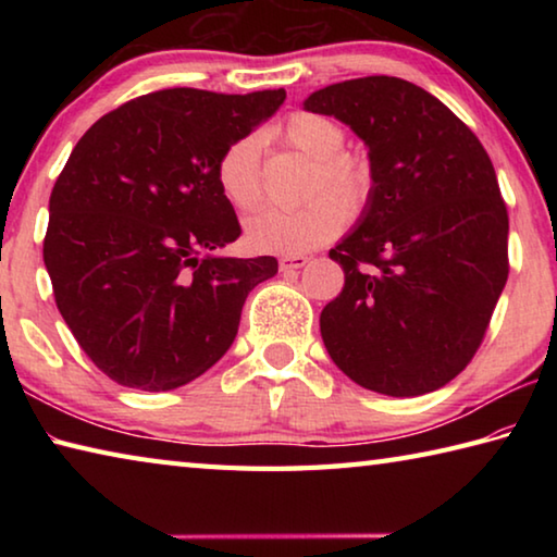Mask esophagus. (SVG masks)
Segmentation results:
<instances>
[{"label":"esophagus","instance_id":"34e87169","mask_svg":"<svg viewBox=\"0 0 557 557\" xmlns=\"http://www.w3.org/2000/svg\"><path fill=\"white\" fill-rule=\"evenodd\" d=\"M307 265V258L305 256H285L280 258V270L282 272H295L299 268Z\"/></svg>","mask_w":557,"mask_h":557}]
</instances>
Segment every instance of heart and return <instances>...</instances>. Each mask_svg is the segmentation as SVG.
Returning <instances> with one entry per match:
<instances>
[{"instance_id":"b5f03b06","label":"heart","mask_w":557,"mask_h":557,"mask_svg":"<svg viewBox=\"0 0 557 557\" xmlns=\"http://www.w3.org/2000/svg\"><path fill=\"white\" fill-rule=\"evenodd\" d=\"M289 149L314 159L307 182V206L292 211H262L245 223V243L265 256H301L342 233L348 215H358L371 201L373 169L358 152H346V132L332 117L317 112H292L280 127ZM262 143L245 135L225 147L215 164V182L233 209L256 211L262 203Z\"/></svg>"}]
</instances>
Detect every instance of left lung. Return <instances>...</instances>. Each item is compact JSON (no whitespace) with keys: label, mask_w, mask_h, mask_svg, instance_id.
<instances>
[{"label":"left lung","mask_w":557,"mask_h":557,"mask_svg":"<svg viewBox=\"0 0 557 557\" xmlns=\"http://www.w3.org/2000/svg\"><path fill=\"white\" fill-rule=\"evenodd\" d=\"M369 147L373 194L329 250L344 289L319 329L363 388L410 398L467 369L508 277V213L474 132L428 90L369 75L312 92Z\"/></svg>","instance_id":"8db88e82"}]
</instances>
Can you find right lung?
<instances>
[{"label": "right lung", "mask_w": 557, "mask_h": 557, "mask_svg": "<svg viewBox=\"0 0 557 557\" xmlns=\"http://www.w3.org/2000/svg\"><path fill=\"white\" fill-rule=\"evenodd\" d=\"M285 96L157 90L73 147L51 191L44 262L55 307L108 379L149 393L199 379L231 348L248 292L277 275L270 256H213L240 235L215 164Z\"/></svg>", "instance_id": "obj_1"}]
</instances>
